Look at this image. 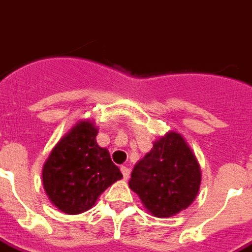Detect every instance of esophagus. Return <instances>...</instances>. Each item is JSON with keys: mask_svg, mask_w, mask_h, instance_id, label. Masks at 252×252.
<instances>
[{"mask_svg": "<svg viewBox=\"0 0 252 252\" xmlns=\"http://www.w3.org/2000/svg\"><path fill=\"white\" fill-rule=\"evenodd\" d=\"M120 171H122L123 177H124V180H128V179H129L130 169L128 168V167H124V165H122V167H120Z\"/></svg>", "mask_w": 252, "mask_h": 252, "instance_id": "1", "label": "esophagus"}]
</instances>
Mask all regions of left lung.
Here are the masks:
<instances>
[{
  "label": "left lung",
  "instance_id": "obj_1",
  "mask_svg": "<svg viewBox=\"0 0 252 252\" xmlns=\"http://www.w3.org/2000/svg\"><path fill=\"white\" fill-rule=\"evenodd\" d=\"M200 167L180 133L169 130L154 141L132 171L129 188L155 218H171L193 203L199 193Z\"/></svg>",
  "mask_w": 252,
  "mask_h": 252
}]
</instances>
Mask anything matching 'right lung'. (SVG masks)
<instances>
[{
	"instance_id": "obj_1",
	"label": "right lung",
	"mask_w": 252,
	"mask_h": 252,
	"mask_svg": "<svg viewBox=\"0 0 252 252\" xmlns=\"http://www.w3.org/2000/svg\"><path fill=\"white\" fill-rule=\"evenodd\" d=\"M93 120H79L58 141L42 167V185L59 211L77 215L93 207L108 186L123 177L107 149L97 144Z\"/></svg>"
}]
</instances>
